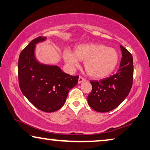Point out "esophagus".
Masks as SVG:
<instances>
[{"mask_svg": "<svg viewBox=\"0 0 150 150\" xmlns=\"http://www.w3.org/2000/svg\"><path fill=\"white\" fill-rule=\"evenodd\" d=\"M85 81H86V79L83 77H81V76H80V77H79V79H78V83H81Z\"/></svg>", "mask_w": 150, "mask_h": 150, "instance_id": "obj_1", "label": "esophagus"}]
</instances>
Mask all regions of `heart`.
Listing matches in <instances>:
<instances>
[{
  "label": "heart",
  "mask_w": 150,
  "mask_h": 150,
  "mask_svg": "<svg viewBox=\"0 0 150 150\" xmlns=\"http://www.w3.org/2000/svg\"><path fill=\"white\" fill-rule=\"evenodd\" d=\"M64 58L71 67L85 61L84 67L89 75L93 78H104L111 74L118 62L117 51L112 48L100 44H84L77 46L74 53L65 50Z\"/></svg>",
  "instance_id": "heart-1"
}]
</instances>
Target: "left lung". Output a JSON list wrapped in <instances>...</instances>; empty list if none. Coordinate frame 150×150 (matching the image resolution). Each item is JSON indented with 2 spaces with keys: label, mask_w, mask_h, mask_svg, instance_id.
<instances>
[{
  "label": "left lung",
  "mask_w": 150,
  "mask_h": 150,
  "mask_svg": "<svg viewBox=\"0 0 150 150\" xmlns=\"http://www.w3.org/2000/svg\"><path fill=\"white\" fill-rule=\"evenodd\" d=\"M120 49L122 57L117 73L100 81H90L92 90L88 96V104L99 112H107L117 108L129 95L132 88V54L122 46H120Z\"/></svg>",
  "instance_id": "8db88e82"
}]
</instances>
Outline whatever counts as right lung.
I'll return each instance as SVG.
<instances>
[{"mask_svg": "<svg viewBox=\"0 0 150 150\" xmlns=\"http://www.w3.org/2000/svg\"><path fill=\"white\" fill-rule=\"evenodd\" d=\"M46 39L39 36L20 53L18 79L21 92L39 110L52 112L62 108L69 90L77 85L79 75L62 72L57 66L39 63L35 59V46Z\"/></svg>", "mask_w": 150, "mask_h": 150, "instance_id": "1", "label": "right lung"}]
</instances>
